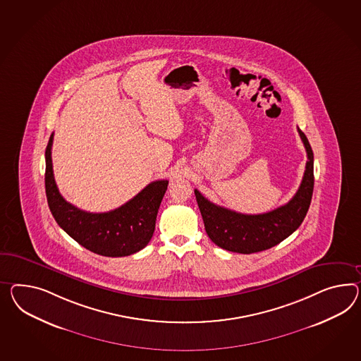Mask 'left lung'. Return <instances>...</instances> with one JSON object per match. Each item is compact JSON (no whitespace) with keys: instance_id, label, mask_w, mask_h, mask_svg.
<instances>
[{"instance_id":"8db88e82","label":"left lung","mask_w":361,"mask_h":361,"mask_svg":"<svg viewBox=\"0 0 361 361\" xmlns=\"http://www.w3.org/2000/svg\"><path fill=\"white\" fill-rule=\"evenodd\" d=\"M297 130L304 142L307 161L302 182L287 204L269 212L243 214L213 204L195 190L205 231L219 247L240 254L271 249L297 231L304 221L314 188V156L305 133Z\"/></svg>"}]
</instances>
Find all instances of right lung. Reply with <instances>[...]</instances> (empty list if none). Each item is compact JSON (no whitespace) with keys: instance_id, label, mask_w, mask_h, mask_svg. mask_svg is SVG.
<instances>
[{"instance_id":"obj_1","label":"right lung","mask_w":361,"mask_h":361,"mask_svg":"<svg viewBox=\"0 0 361 361\" xmlns=\"http://www.w3.org/2000/svg\"><path fill=\"white\" fill-rule=\"evenodd\" d=\"M52 142L54 133L46 149V194L59 226L85 249L103 257H127L144 249L154 233L169 180L149 183L130 202L110 212H85L59 192L52 170Z\"/></svg>"}]
</instances>
